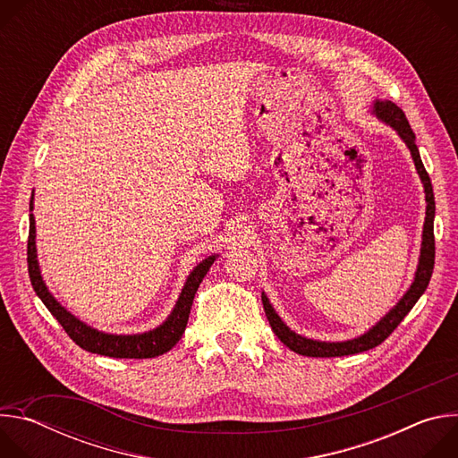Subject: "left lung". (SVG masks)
Listing matches in <instances>:
<instances>
[{
    "mask_svg": "<svg viewBox=\"0 0 458 458\" xmlns=\"http://www.w3.org/2000/svg\"><path fill=\"white\" fill-rule=\"evenodd\" d=\"M371 114L377 115V119L382 121L384 124H387L389 128H394L397 136L404 141V145L408 147V150L411 154V159L415 163L417 174L422 181V186H424L426 219H424V228H422V242H420V255H419L417 272H415L413 283L410 284L406 293L401 297V301L394 308H391L378 322H375V326H371V328L368 332H364L362 335H359L355 339L341 341V343L315 341V339H308L304 335H299L297 332L288 328L286 322L279 317V313L274 310L267 293L265 292L260 293V297H263L265 313L270 320L274 334L281 339V343L284 346H288L292 352H295L299 355H306V357H343V355H355V353H360V352H368V350L378 346L380 343H384L389 337V334L394 332L397 326L401 324V320L410 313V310L415 306V302L426 292V288L429 284V279H431V274H433V265H435V237H433L435 198H433V186H431L429 175H428V172L422 165L419 148L415 145V134H413V130H411L404 112L395 103H391L387 99H375L373 106H371Z\"/></svg>",
    "mask_w": 458,
    "mask_h": 458,
    "instance_id": "1",
    "label": "left lung"
}]
</instances>
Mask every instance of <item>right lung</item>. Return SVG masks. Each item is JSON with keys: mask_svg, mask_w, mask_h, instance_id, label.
<instances>
[{"mask_svg": "<svg viewBox=\"0 0 458 458\" xmlns=\"http://www.w3.org/2000/svg\"><path fill=\"white\" fill-rule=\"evenodd\" d=\"M34 210V191L30 198V212ZM30 226H29V246H27V260H29V276L32 288L36 295L43 301V304L48 308V311L55 317V320L63 326V330L69 334V337L83 350L105 357H114V359H152L157 355H163L170 352L179 339L184 334L190 308L195 297V292H198L201 281L205 279L207 272L214 265V260L217 259V253L208 255L203 259L201 263L195 267L190 276L186 277V283L175 301L174 310L170 315L156 326L154 330L143 332V334H132V335H117V334H106L99 332L81 318H78L74 313H71L67 308H64L47 288L41 270H39V260H38V250H36V219L34 214L29 217Z\"/></svg>", "mask_w": 458, "mask_h": 458, "instance_id": "right-lung-1", "label": "right lung"}]
</instances>
